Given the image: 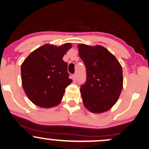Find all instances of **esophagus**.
Segmentation results:
<instances>
[{
    "label": "esophagus",
    "instance_id": "34e87169",
    "mask_svg": "<svg viewBox=\"0 0 149 149\" xmlns=\"http://www.w3.org/2000/svg\"><path fill=\"white\" fill-rule=\"evenodd\" d=\"M76 74H73V82H76Z\"/></svg>",
    "mask_w": 149,
    "mask_h": 149
}]
</instances>
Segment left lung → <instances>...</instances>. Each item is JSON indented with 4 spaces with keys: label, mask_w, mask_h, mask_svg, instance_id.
Returning <instances> with one entry per match:
<instances>
[{
    "label": "left lung",
    "mask_w": 149,
    "mask_h": 149,
    "mask_svg": "<svg viewBox=\"0 0 149 149\" xmlns=\"http://www.w3.org/2000/svg\"><path fill=\"white\" fill-rule=\"evenodd\" d=\"M78 47L86 67V82L80 86L84 107L92 113L107 111L116 104L122 91V66L104 47L80 44Z\"/></svg>",
    "instance_id": "obj_1"
}]
</instances>
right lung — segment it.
<instances>
[{"label":"right lung","instance_id":"obj_1","mask_svg":"<svg viewBox=\"0 0 149 149\" xmlns=\"http://www.w3.org/2000/svg\"><path fill=\"white\" fill-rule=\"evenodd\" d=\"M71 47L70 43L60 47L45 45L31 53L22 64V87L33 104L50 108L61 102L65 88L72 82L68 65L63 60Z\"/></svg>","mask_w":149,"mask_h":149}]
</instances>
